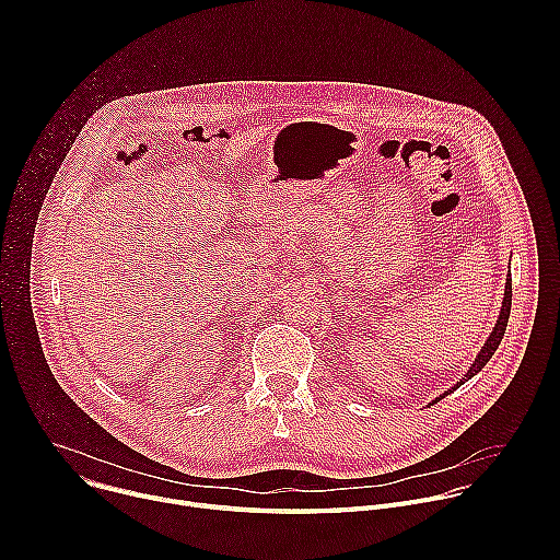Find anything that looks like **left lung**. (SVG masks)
Here are the masks:
<instances>
[{"mask_svg":"<svg viewBox=\"0 0 560 560\" xmlns=\"http://www.w3.org/2000/svg\"><path fill=\"white\" fill-rule=\"evenodd\" d=\"M510 310H512V275H508V283H505V296H503V303H501V312H499V318H497V324H494V328H492V332H490V337H488V341L483 343V348L478 350V354H476V359L471 361V365H469V370L450 387V389H445L443 394H439L432 404H436V401H441V398H445L447 394H452L456 387H460L465 381H469L471 376H476L478 372H481L486 365H488V361L492 359V354L497 352V348L501 346V341H503V337H505V328H508V318H510Z\"/></svg>","mask_w":560,"mask_h":560,"instance_id":"obj_1","label":"left lung"}]
</instances>
